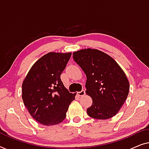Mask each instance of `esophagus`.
<instances>
[{"label":"esophagus","instance_id":"34e87169","mask_svg":"<svg viewBox=\"0 0 149 149\" xmlns=\"http://www.w3.org/2000/svg\"><path fill=\"white\" fill-rule=\"evenodd\" d=\"M85 94H86V93H85L84 90H82V91H80V92H77V95H78L79 96H84Z\"/></svg>","mask_w":149,"mask_h":149}]
</instances>
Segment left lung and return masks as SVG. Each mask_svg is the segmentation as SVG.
<instances>
[{"label": "left lung", "mask_w": 149, "mask_h": 149, "mask_svg": "<svg viewBox=\"0 0 149 149\" xmlns=\"http://www.w3.org/2000/svg\"><path fill=\"white\" fill-rule=\"evenodd\" d=\"M73 58L87 77L86 93L93 99L88 115L98 119L116 116L130 90L129 81L121 67L111 56L97 49L74 52Z\"/></svg>", "instance_id": "obj_1"}]
</instances>
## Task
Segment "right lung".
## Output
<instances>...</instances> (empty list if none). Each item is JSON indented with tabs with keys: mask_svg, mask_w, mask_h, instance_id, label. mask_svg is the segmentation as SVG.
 Listing matches in <instances>:
<instances>
[{
	"mask_svg": "<svg viewBox=\"0 0 149 149\" xmlns=\"http://www.w3.org/2000/svg\"><path fill=\"white\" fill-rule=\"evenodd\" d=\"M72 53H50L40 58L29 71L22 84V99L29 113L38 122L53 125L66 117L76 93H70L60 75Z\"/></svg>",
	"mask_w": 149,
	"mask_h": 149,
	"instance_id": "add662e5",
	"label": "right lung"
}]
</instances>
